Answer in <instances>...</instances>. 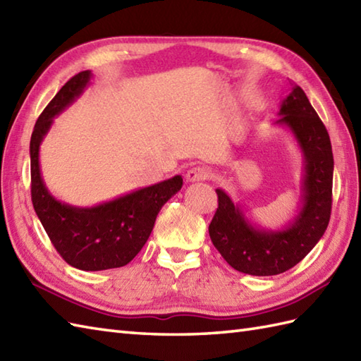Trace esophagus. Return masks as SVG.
Returning a JSON list of instances; mask_svg holds the SVG:
<instances>
[{
	"mask_svg": "<svg viewBox=\"0 0 361 361\" xmlns=\"http://www.w3.org/2000/svg\"><path fill=\"white\" fill-rule=\"evenodd\" d=\"M209 178V171L206 167L202 166H195L190 167L189 171L186 172V180L189 183H195V181H204Z\"/></svg>",
	"mask_w": 361,
	"mask_h": 361,
	"instance_id": "esophagus-1",
	"label": "esophagus"
}]
</instances>
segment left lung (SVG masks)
Masks as SVG:
<instances>
[{
  "label": "left lung",
  "instance_id": "obj_1",
  "mask_svg": "<svg viewBox=\"0 0 361 361\" xmlns=\"http://www.w3.org/2000/svg\"><path fill=\"white\" fill-rule=\"evenodd\" d=\"M278 114L274 126L288 130L302 155L301 198L295 217L276 229L259 226L224 189H216L219 208L209 225L214 247L226 262L252 276H274L301 262L331 219L334 155L324 124L298 85H291Z\"/></svg>",
  "mask_w": 361,
  "mask_h": 361
}]
</instances>
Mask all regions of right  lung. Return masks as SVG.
Instances as JSON below:
<instances>
[{
    "mask_svg": "<svg viewBox=\"0 0 361 361\" xmlns=\"http://www.w3.org/2000/svg\"><path fill=\"white\" fill-rule=\"evenodd\" d=\"M93 73L75 74L60 88L37 119L30 136V192L37 217L68 264L83 271L127 265L147 242L161 208L183 186L181 175L132 190L94 206H74L54 197L42 176L40 145L54 118L66 110L91 83Z\"/></svg>",
    "mask_w": 361,
    "mask_h": 361,
    "instance_id": "add662e5",
    "label": "right lung"
}]
</instances>
